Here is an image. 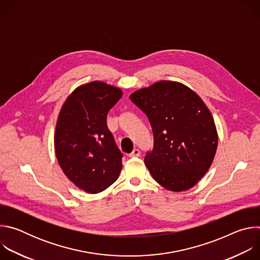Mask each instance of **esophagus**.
Returning <instances> with one entry per match:
<instances>
[{
    "label": "esophagus",
    "instance_id": "obj_1",
    "mask_svg": "<svg viewBox=\"0 0 260 260\" xmlns=\"http://www.w3.org/2000/svg\"><path fill=\"white\" fill-rule=\"evenodd\" d=\"M131 157H138L140 156V150L139 149H134L132 153H129Z\"/></svg>",
    "mask_w": 260,
    "mask_h": 260
}]
</instances>
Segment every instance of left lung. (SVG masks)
Masks as SVG:
<instances>
[{
  "mask_svg": "<svg viewBox=\"0 0 260 260\" xmlns=\"http://www.w3.org/2000/svg\"><path fill=\"white\" fill-rule=\"evenodd\" d=\"M129 99L147 115L154 136L145 165L168 190H188L210 169L218 134L210 110L188 86L158 81L136 90Z\"/></svg>",
  "mask_w": 260,
  "mask_h": 260,
  "instance_id": "left-lung-1",
  "label": "left lung"
}]
</instances>
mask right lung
Returning <instances> with one entry per match:
<instances>
[{
    "label": "right lung",
    "instance_id": "right-lung-1",
    "mask_svg": "<svg viewBox=\"0 0 260 260\" xmlns=\"http://www.w3.org/2000/svg\"><path fill=\"white\" fill-rule=\"evenodd\" d=\"M122 90L102 81L74 89L64 101L54 132V150L68 179L87 193L107 189L118 178L122 153L107 126V113Z\"/></svg>",
    "mask_w": 260,
    "mask_h": 260
}]
</instances>
